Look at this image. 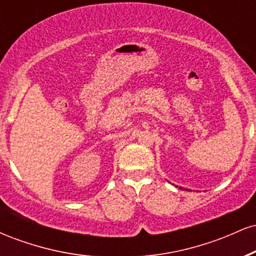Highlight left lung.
I'll return each mask as SVG.
<instances>
[{
  "label": "left lung",
  "mask_w": 256,
  "mask_h": 256,
  "mask_svg": "<svg viewBox=\"0 0 256 256\" xmlns=\"http://www.w3.org/2000/svg\"><path fill=\"white\" fill-rule=\"evenodd\" d=\"M186 190H188V189H186Z\"/></svg>",
  "instance_id": "left-lung-1"
}]
</instances>
